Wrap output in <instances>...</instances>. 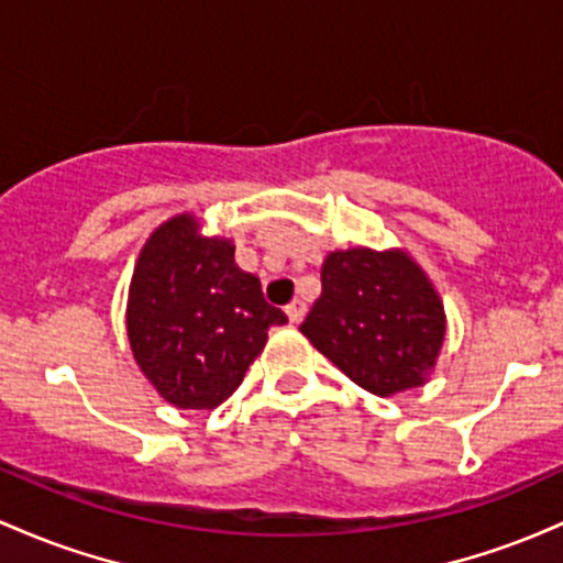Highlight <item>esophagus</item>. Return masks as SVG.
Listing matches in <instances>:
<instances>
[{
  "mask_svg": "<svg viewBox=\"0 0 563 563\" xmlns=\"http://www.w3.org/2000/svg\"><path fill=\"white\" fill-rule=\"evenodd\" d=\"M287 316H289V321H292V324H300L302 321V316H306V302L302 300H292L287 306Z\"/></svg>",
  "mask_w": 563,
  "mask_h": 563,
  "instance_id": "1",
  "label": "esophagus"
}]
</instances>
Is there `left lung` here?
<instances>
[{
    "mask_svg": "<svg viewBox=\"0 0 563 563\" xmlns=\"http://www.w3.org/2000/svg\"><path fill=\"white\" fill-rule=\"evenodd\" d=\"M300 332L375 396L418 388L446 332L439 292L407 252L338 250L321 265V298Z\"/></svg>",
    "mask_w": 563,
    "mask_h": 563,
    "instance_id": "left-lung-1",
    "label": "left lung"
}]
</instances>
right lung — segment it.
I'll use <instances>...</instances> for the list:
<instances>
[{"mask_svg": "<svg viewBox=\"0 0 563 563\" xmlns=\"http://www.w3.org/2000/svg\"><path fill=\"white\" fill-rule=\"evenodd\" d=\"M284 321L257 276L233 263L229 239L199 236L194 214L162 223L141 250L128 302L132 356L173 407L223 404Z\"/></svg>", "mask_w": 563, "mask_h": 563, "instance_id": "add662e5", "label": "right lung"}]
</instances>
